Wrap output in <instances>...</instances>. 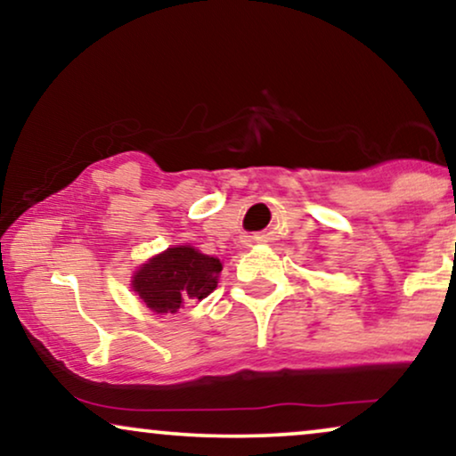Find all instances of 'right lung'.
Instances as JSON below:
<instances>
[{
    "label": "right lung",
    "mask_w": 456,
    "mask_h": 456,
    "mask_svg": "<svg viewBox=\"0 0 456 456\" xmlns=\"http://www.w3.org/2000/svg\"><path fill=\"white\" fill-rule=\"evenodd\" d=\"M220 272V259L192 247H172L136 272L133 289L155 314H176L191 298L208 297Z\"/></svg>",
    "instance_id": "right-lung-1"
}]
</instances>
